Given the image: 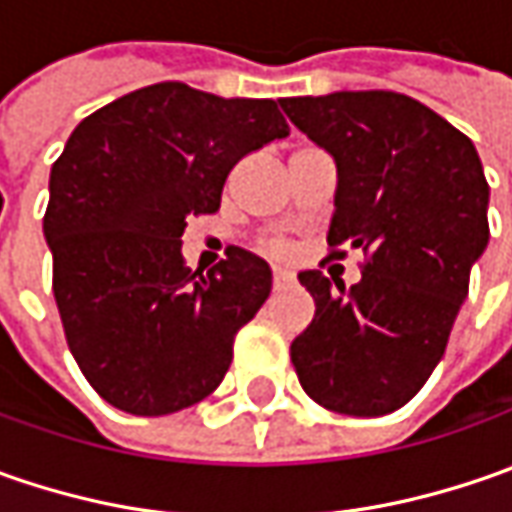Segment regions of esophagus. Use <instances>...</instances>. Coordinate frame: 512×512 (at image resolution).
I'll return each mask as SVG.
<instances>
[{"label":"esophagus","instance_id":"1","mask_svg":"<svg viewBox=\"0 0 512 512\" xmlns=\"http://www.w3.org/2000/svg\"><path fill=\"white\" fill-rule=\"evenodd\" d=\"M293 282V276L287 270H273V290H282Z\"/></svg>","mask_w":512,"mask_h":512}]
</instances>
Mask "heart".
Segmentation results:
<instances>
[{
    "instance_id": "obj_1",
    "label": "heart",
    "mask_w": 512,
    "mask_h": 512,
    "mask_svg": "<svg viewBox=\"0 0 512 512\" xmlns=\"http://www.w3.org/2000/svg\"><path fill=\"white\" fill-rule=\"evenodd\" d=\"M259 250L270 256V259H290V245H287L285 239H279V236H265V239H259Z\"/></svg>"
}]
</instances>
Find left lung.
I'll list each match as a JSON object with an SVG mask.
<instances>
[{"label": "left lung", "mask_w": 512, "mask_h": 512, "mask_svg": "<svg viewBox=\"0 0 512 512\" xmlns=\"http://www.w3.org/2000/svg\"><path fill=\"white\" fill-rule=\"evenodd\" d=\"M339 165L330 259L362 250V282L299 273L316 313L290 344L299 384L344 416L410 402L444 356L470 267L490 239L482 159L436 110L393 90L279 99Z\"/></svg>", "instance_id": "8db88e82"}]
</instances>
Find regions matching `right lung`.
I'll list each match as a JSON object with an SVG mask.
<instances>
[{
  "label": "right lung",
  "instance_id": "right-lung-1",
  "mask_svg": "<svg viewBox=\"0 0 512 512\" xmlns=\"http://www.w3.org/2000/svg\"><path fill=\"white\" fill-rule=\"evenodd\" d=\"M287 133L273 99L185 82L133 90L70 133L50 168L45 239L70 353L105 402L168 416L225 379L236 333L270 296V267L230 247L193 273L182 233L219 210L242 156Z\"/></svg>",
  "mask_w": 512,
  "mask_h": 512
}]
</instances>
